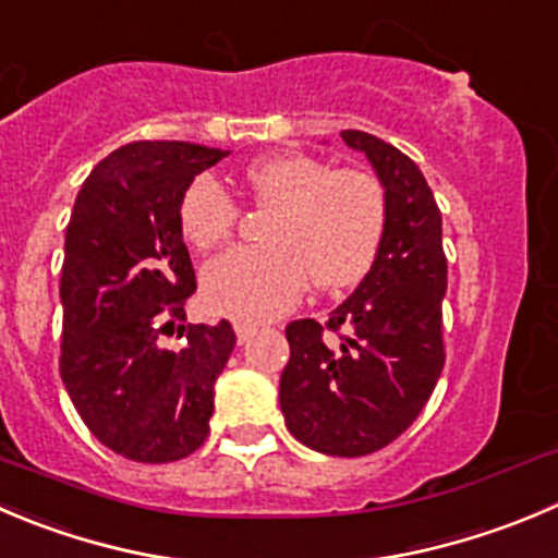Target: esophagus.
Returning <instances> with one entry per match:
<instances>
[{
	"label": "esophagus",
	"mask_w": 558,
	"mask_h": 558,
	"mask_svg": "<svg viewBox=\"0 0 558 558\" xmlns=\"http://www.w3.org/2000/svg\"><path fill=\"white\" fill-rule=\"evenodd\" d=\"M254 333H257V326H254V323H243V320L235 323V337H238V342H241V344L248 342Z\"/></svg>",
	"instance_id": "1"
}]
</instances>
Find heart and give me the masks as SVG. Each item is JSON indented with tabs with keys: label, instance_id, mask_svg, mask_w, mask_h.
Here are the masks:
<instances>
[{
	"label": "heart",
	"instance_id": "1",
	"mask_svg": "<svg viewBox=\"0 0 558 558\" xmlns=\"http://www.w3.org/2000/svg\"><path fill=\"white\" fill-rule=\"evenodd\" d=\"M259 205L276 208L265 246L232 248L203 270V299L216 315L259 323L288 312L306 284L333 293L355 284L375 263L386 230L384 185L362 169H331L306 153H276L246 167ZM238 203L210 174L180 199V230L196 252L225 246Z\"/></svg>",
	"mask_w": 558,
	"mask_h": 558
}]
</instances>
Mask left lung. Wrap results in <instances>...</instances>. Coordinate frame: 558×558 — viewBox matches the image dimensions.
I'll return each instance as SVG.
<instances>
[{"label":"left lung","mask_w":558,"mask_h":558,"mask_svg":"<svg viewBox=\"0 0 558 558\" xmlns=\"http://www.w3.org/2000/svg\"><path fill=\"white\" fill-rule=\"evenodd\" d=\"M367 156L386 194V230L362 284L328 315L284 333L290 362L279 380L284 424L304 447L362 458L411 427L444 369L441 304L447 257L441 210L422 169L389 142L342 131ZM337 332L333 345L327 331Z\"/></svg>","instance_id":"8db88e82"}]
</instances>
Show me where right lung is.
<instances>
[{"label": "right lung", "instance_id": "right-lung-1", "mask_svg": "<svg viewBox=\"0 0 558 558\" xmlns=\"http://www.w3.org/2000/svg\"><path fill=\"white\" fill-rule=\"evenodd\" d=\"M230 156L191 142H131L84 180L65 232L60 375L78 416L111 452L172 463L203 447L214 384L235 331L189 326L180 350L158 337L185 320L196 290L180 199Z\"/></svg>", "mask_w": 558, "mask_h": 558}]
</instances>
